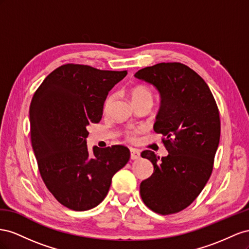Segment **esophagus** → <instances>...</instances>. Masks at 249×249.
I'll return each mask as SVG.
<instances>
[{
	"label": "esophagus",
	"mask_w": 249,
	"mask_h": 249,
	"mask_svg": "<svg viewBox=\"0 0 249 249\" xmlns=\"http://www.w3.org/2000/svg\"><path fill=\"white\" fill-rule=\"evenodd\" d=\"M140 156H141V153H140L139 150H137V149H133V148L130 149V159H131L132 160H139Z\"/></svg>",
	"instance_id": "1"
}]
</instances>
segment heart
<instances>
[{"label":"heart","instance_id":"obj_1","mask_svg":"<svg viewBox=\"0 0 249 249\" xmlns=\"http://www.w3.org/2000/svg\"><path fill=\"white\" fill-rule=\"evenodd\" d=\"M129 94H130V97H131V100H132L133 104L141 102V101H145V100H151V101L153 100L152 91H151L150 89L147 88L146 85H142V84L136 85V87H133V88L130 89ZM113 100H115V95H113V94H109L107 97L105 98L104 103H103V111L104 112L108 111ZM137 133H138L137 130H129V131L126 132V137H127V139L130 140V141H134V140H136Z\"/></svg>","mask_w":249,"mask_h":249}]
</instances>
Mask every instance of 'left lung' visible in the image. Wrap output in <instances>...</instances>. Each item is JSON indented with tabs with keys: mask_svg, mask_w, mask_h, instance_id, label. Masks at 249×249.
Masks as SVG:
<instances>
[{
	"mask_svg": "<svg viewBox=\"0 0 249 249\" xmlns=\"http://www.w3.org/2000/svg\"><path fill=\"white\" fill-rule=\"evenodd\" d=\"M134 77L160 91L153 129L162 134L169 152L161 159L151 150L141 153L152 162L154 172L141 182L140 194L151 211L175 214L196 199L212 174L220 140L218 106L205 81L180 62L158 63Z\"/></svg>",
	"mask_w": 249,
	"mask_h": 249,
	"instance_id": "8db88e82",
	"label": "left lung"
}]
</instances>
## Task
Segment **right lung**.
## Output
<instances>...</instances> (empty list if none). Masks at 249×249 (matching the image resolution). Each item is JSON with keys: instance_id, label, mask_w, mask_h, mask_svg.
<instances>
[{"instance_id": "obj_1", "label": "right lung", "mask_w": 249, "mask_h": 249, "mask_svg": "<svg viewBox=\"0 0 249 249\" xmlns=\"http://www.w3.org/2000/svg\"><path fill=\"white\" fill-rule=\"evenodd\" d=\"M127 71L63 65L50 73L30 104L31 144L42 180L56 200L73 211L103 201L112 176L130 159L123 145L89 152L88 127L99 123L108 91Z\"/></svg>"}]
</instances>
